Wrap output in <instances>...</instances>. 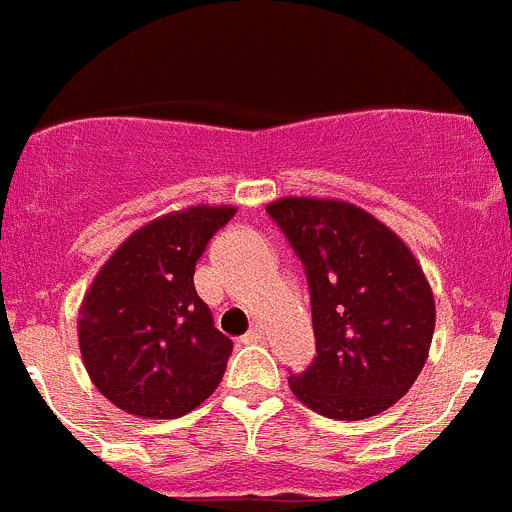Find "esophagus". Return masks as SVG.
<instances>
[{
  "label": "esophagus",
  "mask_w": 512,
  "mask_h": 512,
  "mask_svg": "<svg viewBox=\"0 0 512 512\" xmlns=\"http://www.w3.org/2000/svg\"><path fill=\"white\" fill-rule=\"evenodd\" d=\"M261 337H264V325H261V322H256V325L246 332V342H256V340H261Z\"/></svg>",
  "instance_id": "obj_1"
}]
</instances>
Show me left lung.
Returning <instances> with one entry per match:
<instances>
[{
	"mask_svg": "<svg viewBox=\"0 0 512 512\" xmlns=\"http://www.w3.org/2000/svg\"><path fill=\"white\" fill-rule=\"evenodd\" d=\"M307 274L314 355L289 375L327 419L381 414L414 386L434 335V294L406 243L340 200L284 198L266 208Z\"/></svg>",
	"mask_w": 512,
	"mask_h": 512,
	"instance_id": "8db88e82",
	"label": "left lung"
}]
</instances>
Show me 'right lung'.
<instances>
[{
    "label": "right lung",
    "instance_id": "add662e5",
    "mask_svg": "<svg viewBox=\"0 0 512 512\" xmlns=\"http://www.w3.org/2000/svg\"><path fill=\"white\" fill-rule=\"evenodd\" d=\"M236 208H187L126 238L78 320L93 386L126 414L177 419L218 388L233 342L195 292V264Z\"/></svg>",
    "mask_w": 512,
    "mask_h": 512
}]
</instances>
